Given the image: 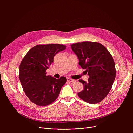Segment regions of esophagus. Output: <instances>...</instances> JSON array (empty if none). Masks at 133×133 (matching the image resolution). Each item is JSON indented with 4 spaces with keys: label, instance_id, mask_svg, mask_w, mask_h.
<instances>
[{
    "label": "esophagus",
    "instance_id": "1",
    "mask_svg": "<svg viewBox=\"0 0 133 133\" xmlns=\"http://www.w3.org/2000/svg\"><path fill=\"white\" fill-rule=\"evenodd\" d=\"M67 81H68V82H70V83H72L76 82V81H75V80H74V79H71V78H67Z\"/></svg>",
    "mask_w": 133,
    "mask_h": 133
}]
</instances>
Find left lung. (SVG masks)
Listing matches in <instances>:
<instances>
[{"label":"left lung","mask_w":133,"mask_h":133,"mask_svg":"<svg viewBox=\"0 0 133 133\" xmlns=\"http://www.w3.org/2000/svg\"><path fill=\"white\" fill-rule=\"evenodd\" d=\"M74 52L79 59V65L86 69L89 78L82 79L84 89L78 96L90 104L103 101L110 91L116 77V69L111 55L101 44L84 42L71 45Z\"/></svg>","instance_id":"8db88e82"}]
</instances>
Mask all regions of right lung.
<instances>
[{
    "label": "right lung",
    "mask_w": 133,
    "mask_h": 133,
    "mask_svg": "<svg viewBox=\"0 0 133 133\" xmlns=\"http://www.w3.org/2000/svg\"><path fill=\"white\" fill-rule=\"evenodd\" d=\"M61 44L38 45L31 48L19 66V78L23 90L35 104L46 106L53 103L59 96L67 79H56L46 75V70L54 61L55 55L66 49Z\"/></svg>",
    "instance_id": "add662e5"
}]
</instances>
